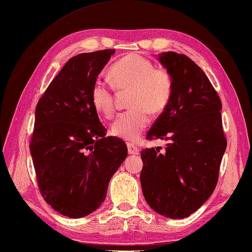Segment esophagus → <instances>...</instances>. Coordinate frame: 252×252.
<instances>
[{"label":"esophagus","mask_w":252,"mask_h":252,"mask_svg":"<svg viewBox=\"0 0 252 252\" xmlns=\"http://www.w3.org/2000/svg\"><path fill=\"white\" fill-rule=\"evenodd\" d=\"M127 151H129V154L131 155H138V153H140L138 147L132 143H127Z\"/></svg>","instance_id":"1"}]
</instances>
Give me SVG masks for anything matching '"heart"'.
Returning <instances> with one entry per match:
<instances>
[{
  "instance_id": "heart-1",
  "label": "heart",
  "mask_w": 252,
  "mask_h": 252,
  "mask_svg": "<svg viewBox=\"0 0 252 252\" xmlns=\"http://www.w3.org/2000/svg\"><path fill=\"white\" fill-rule=\"evenodd\" d=\"M110 78L119 91H131L127 103L132 107L117 117L111 134L126 141H136L151 122L149 112L159 115L167 108L173 91L172 77L165 69L155 68L148 58L129 54L110 67ZM91 98L99 114L107 118L114 115V89L106 80H95Z\"/></svg>"
}]
</instances>
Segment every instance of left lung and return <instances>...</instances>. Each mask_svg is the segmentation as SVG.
Wrapping results in <instances>:
<instances>
[{
  "mask_svg": "<svg viewBox=\"0 0 252 252\" xmlns=\"http://www.w3.org/2000/svg\"><path fill=\"white\" fill-rule=\"evenodd\" d=\"M173 80L171 99L147 132V140H169L162 149L141 152V184L154 211L184 219L199 209L215 190L226 149L222 103L208 77L189 57L159 54Z\"/></svg>",
  "mask_w": 252,
  "mask_h": 252,
  "instance_id": "8db88e82",
  "label": "left lung"
}]
</instances>
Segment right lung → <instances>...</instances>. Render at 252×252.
Returning <instances> with one entry per match:
<instances>
[{
	"label": "right lung",
	"mask_w": 252,
	"mask_h": 252,
	"mask_svg": "<svg viewBox=\"0 0 252 252\" xmlns=\"http://www.w3.org/2000/svg\"><path fill=\"white\" fill-rule=\"evenodd\" d=\"M115 50L70 58L35 108L30 141L42 197L61 215L83 218L105 200L109 181L127 156L121 138L106 136L91 90Z\"/></svg>",
	"instance_id": "add662e5"
}]
</instances>
